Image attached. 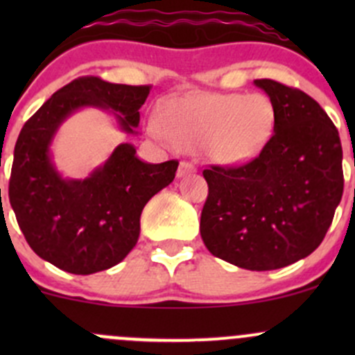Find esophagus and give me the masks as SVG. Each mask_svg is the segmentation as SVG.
<instances>
[{
  "instance_id": "esophagus-1",
  "label": "esophagus",
  "mask_w": 355,
  "mask_h": 355,
  "mask_svg": "<svg viewBox=\"0 0 355 355\" xmlns=\"http://www.w3.org/2000/svg\"><path fill=\"white\" fill-rule=\"evenodd\" d=\"M191 173H196V166L192 163H189V161H182L180 166H178V171H177V177L182 178V177H187V175Z\"/></svg>"
}]
</instances>
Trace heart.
Here are the masks:
<instances>
[{"mask_svg":"<svg viewBox=\"0 0 355 355\" xmlns=\"http://www.w3.org/2000/svg\"><path fill=\"white\" fill-rule=\"evenodd\" d=\"M275 127L277 106L268 96L191 92L168 99L151 132L189 151L204 148L218 164L239 166L264 151Z\"/></svg>","mask_w":355,"mask_h":355,"instance_id":"obj_1","label":"heart"}]
</instances>
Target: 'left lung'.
Wrapping results in <instances>:
<instances>
[{
	"instance_id": "8db88e82",
	"label": "left lung",
	"mask_w": 355,
	"mask_h": 355,
	"mask_svg": "<svg viewBox=\"0 0 355 355\" xmlns=\"http://www.w3.org/2000/svg\"><path fill=\"white\" fill-rule=\"evenodd\" d=\"M277 106L270 144L244 166L204 170L200 237L213 256L250 271L285 268L323 242L343 194L342 142L311 96L254 80Z\"/></svg>"
}]
</instances>
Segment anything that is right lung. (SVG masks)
<instances>
[{"label": "right lung", "instance_id": "right-lung-1", "mask_svg": "<svg viewBox=\"0 0 355 355\" xmlns=\"http://www.w3.org/2000/svg\"><path fill=\"white\" fill-rule=\"evenodd\" d=\"M148 85L110 84L82 77L56 91L20 130L10 177V204L31 249L73 275L108 270L127 257L141 234L148 200L173 182L177 159L146 163L121 142L85 178H67L51 146L77 111L110 113L123 134L137 135Z\"/></svg>", "mask_w": 355, "mask_h": 355}]
</instances>
